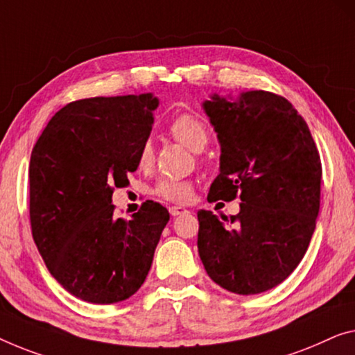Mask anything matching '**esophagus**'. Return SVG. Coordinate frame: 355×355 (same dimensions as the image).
Returning a JSON list of instances; mask_svg holds the SVG:
<instances>
[{"instance_id":"obj_1","label":"esophagus","mask_w":355,"mask_h":355,"mask_svg":"<svg viewBox=\"0 0 355 355\" xmlns=\"http://www.w3.org/2000/svg\"><path fill=\"white\" fill-rule=\"evenodd\" d=\"M168 211H171L172 216H177V215H182V214H187V209L184 207H178V205H172V207H168Z\"/></svg>"}]
</instances>
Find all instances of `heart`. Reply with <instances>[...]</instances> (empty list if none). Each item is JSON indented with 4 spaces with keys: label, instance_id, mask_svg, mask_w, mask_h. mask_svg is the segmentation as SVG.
Masks as SVG:
<instances>
[{
    "label": "heart",
    "instance_id": "1",
    "mask_svg": "<svg viewBox=\"0 0 355 355\" xmlns=\"http://www.w3.org/2000/svg\"><path fill=\"white\" fill-rule=\"evenodd\" d=\"M168 134L180 144L194 153L202 151L209 144V129L199 116L193 113H182L173 118L167 125ZM153 162V146L150 141H144L137 155L139 167L146 168ZM153 194L167 202H188L193 196V184L188 180L161 178L153 188Z\"/></svg>",
    "mask_w": 355,
    "mask_h": 355
}]
</instances>
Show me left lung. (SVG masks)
I'll return each mask as SVG.
<instances>
[{
	"mask_svg": "<svg viewBox=\"0 0 355 355\" xmlns=\"http://www.w3.org/2000/svg\"><path fill=\"white\" fill-rule=\"evenodd\" d=\"M202 107L221 146L209 202L239 196L242 204L230 225L198 211L199 257L228 292L263 293L284 282L309 247L320 209L319 151L306 121L280 95L248 91L230 102L215 94Z\"/></svg>",
	"mask_w": 355,
	"mask_h": 355,
	"instance_id": "8db88e82",
	"label": "left lung"
}]
</instances>
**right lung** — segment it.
<instances>
[{
  "label": "right lung",
  "mask_w": 355,
  "mask_h": 355,
  "mask_svg": "<svg viewBox=\"0 0 355 355\" xmlns=\"http://www.w3.org/2000/svg\"><path fill=\"white\" fill-rule=\"evenodd\" d=\"M151 94L94 97L57 111L30 159L31 234L49 272L94 304L119 303L145 282L168 210L146 200L116 218L111 196L129 184L150 137Z\"/></svg>",
  "instance_id": "1"
}]
</instances>
